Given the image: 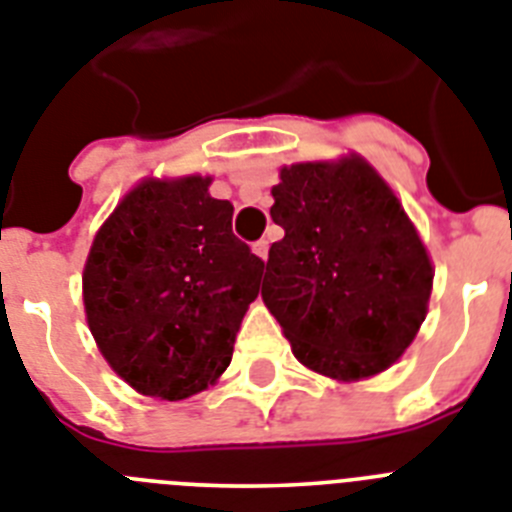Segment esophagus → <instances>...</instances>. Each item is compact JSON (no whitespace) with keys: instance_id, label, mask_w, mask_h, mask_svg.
<instances>
[{"instance_id":"obj_1","label":"esophagus","mask_w":512,"mask_h":512,"mask_svg":"<svg viewBox=\"0 0 512 512\" xmlns=\"http://www.w3.org/2000/svg\"><path fill=\"white\" fill-rule=\"evenodd\" d=\"M252 249H255V255L260 257V260H268V249H270L268 239H257V242L252 244Z\"/></svg>"}]
</instances>
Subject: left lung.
Masks as SVG:
<instances>
[{
    "instance_id": "obj_1",
    "label": "left lung",
    "mask_w": 512,
    "mask_h": 512,
    "mask_svg": "<svg viewBox=\"0 0 512 512\" xmlns=\"http://www.w3.org/2000/svg\"><path fill=\"white\" fill-rule=\"evenodd\" d=\"M263 299L304 367L372 377L409 349L427 315L432 263L398 197L362 158L296 163L273 187Z\"/></svg>"
}]
</instances>
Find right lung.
Instances as JSON below:
<instances>
[{
	"label": "right lung",
	"mask_w": 512,
	"mask_h": 512,
	"mask_svg": "<svg viewBox=\"0 0 512 512\" xmlns=\"http://www.w3.org/2000/svg\"><path fill=\"white\" fill-rule=\"evenodd\" d=\"M210 179L143 182L93 239L83 273L90 333L106 362L145 395L182 401L234 354L265 263L231 231L234 205Z\"/></svg>",
	"instance_id": "obj_1"
}]
</instances>
